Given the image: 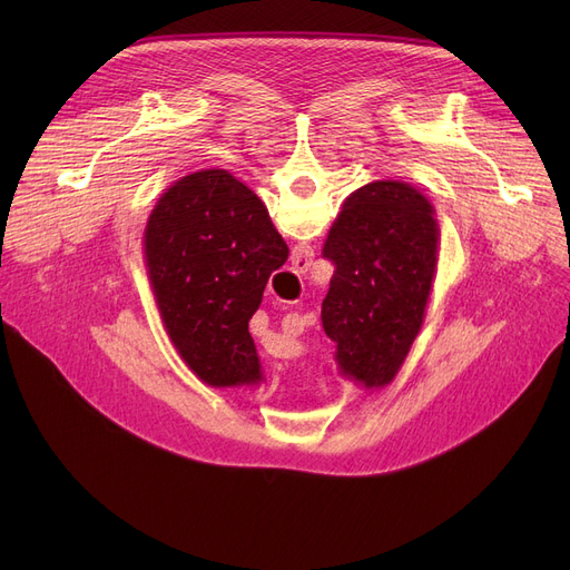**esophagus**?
<instances>
[{
  "label": "esophagus",
  "mask_w": 570,
  "mask_h": 570,
  "mask_svg": "<svg viewBox=\"0 0 570 570\" xmlns=\"http://www.w3.org/2000/svg\"><path fill=\"white\" fill-rule=\"evenodd\" d=\"M309 265H312L309 256H295L293 258V269H295V273H307Z\"/></svg>",
  "instance_id": "obj_1"
}]
</instances>
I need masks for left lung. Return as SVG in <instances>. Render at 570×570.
Wrapping results in <instances>:
<instances>
[{"instance_id":"left-lung-1","label":"left lung","mask_w":570,"mask_h":570,"mask_svg":"<svg viewBox=\"0 0 570 570\" xmlns=\"http://www.w3.org/2000/svg\"><path fill=\"white\" fill-rule=\"evenodd\" d=\"M439 228L428 198L381 179L353 191L325 239L335 263L321 321L346 376L391 383L421 333L436 267Z\"/></svg>"}]
</instances>
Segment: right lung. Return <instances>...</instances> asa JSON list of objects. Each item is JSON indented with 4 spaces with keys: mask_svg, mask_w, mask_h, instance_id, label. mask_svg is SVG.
<instances>
[{
    "mask_svg": "<svg viewBox=\"0 0 570 570\" xmlns=\"http://www.w3.org/2000/svg\"><path fill=\"white\" fill-rule=\"evenodd\" d=\"M145 256L166 331L196 376L261 381L249 318L288 258L261 198L226 170L187 175L149 215Z\"/></svg>",
    "mask_w": 570,
    "mask_h": 570,
    "instance_id": "obj_1",
    "label": "right lung"
}]
</instances>
